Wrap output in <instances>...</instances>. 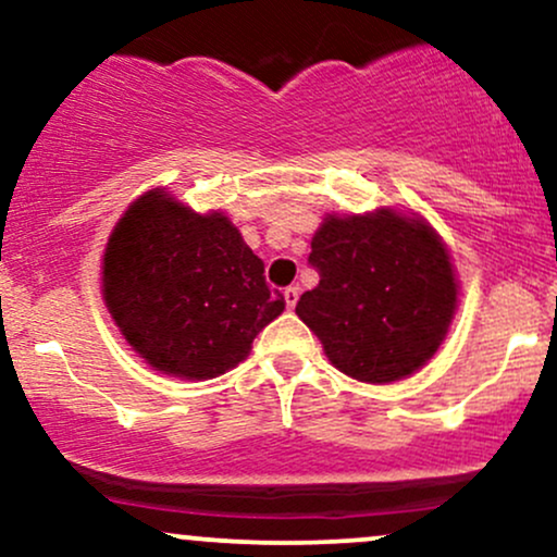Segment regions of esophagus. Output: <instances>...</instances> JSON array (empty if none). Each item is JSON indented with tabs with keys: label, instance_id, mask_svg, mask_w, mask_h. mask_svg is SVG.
Here are the masks:
<instances>
[{
	"label": "esophagus",
	"instance_id": "1",
	"mask_svg": "<svg viewBox=\"0 0 557 557\" xmlns=\"http://www.w3.org/2000/svg\"><path fill=\"white\" fill-rule=\"evenodd\" d=\"M283 296H285V304H287V309H296V304H298V296H300V287H298V285H290V287H285V290H283Z\"/></svg>",
	"mask_w": 557,
	"mask_h": 557
}]
</instances>
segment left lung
<instances>
[{
    "label": "left lung",
    "mask_w": 557,
    "mask_h": 557,
    "mask_svg": "<svg viewBox=\"0 0 557 557\" xmlns=\"http://www.w3.org/2000/svg\"><path fill=\"white\" fill-rule=\"evenodd\" d=\"M319 285L296 314L330 363L369 385L419 372L443 345L458 309L450 251L421 214L374 209L327 214L311 238Z\"/></svg>",
    "instance_id": "left-lung-1"
}]
</instances>
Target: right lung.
<instances>
[{
	"instance_id": "1",
	"label": "right lung",
	"mask_w": 557,
	"mask_h": 557,
	"mask_svg": "<svg viewBox=\"0 0 557 557\" xmlns=\"http://www.w3.org/2000/svg\"><path fill=\"white\" fill-rule=\"evenodd\" d=\"M101 296L140 359L190 382L238 367L285 311L230 216L198 214L168 188L146 190L117 220L101 259Z\"/></svg>"
}]
</instances>
